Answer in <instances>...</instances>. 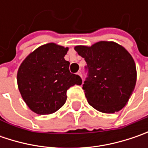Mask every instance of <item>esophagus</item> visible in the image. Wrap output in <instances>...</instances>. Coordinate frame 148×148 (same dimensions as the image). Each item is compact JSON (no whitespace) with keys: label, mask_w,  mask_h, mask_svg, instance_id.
<instances>
[{"label":"esophagus","mask_w":148,"mask_h":148,"mask_svg":"<svg viewBox=\"0 0 148 148\" xmlns=\"http://www.w3.org/2000/svg\"><path fill=\"white\" fill-rule=\"evenodd\" d=\"M77 74H78L80 77H82V72H81V71H78V72H77Z\"/></svg>","instance_id":"1"}]
</instances>
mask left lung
<instances>
[{"label":"left lung","instance_id":"1","mask_svg":"<svg viewBox=\"0 0 148 148\" xmlns=\"http://www.w3.org/2000/svg\"><path fill=\"white\" fill-rule=\"evenodd\" d=\"M75 50L87 64L82 89L89 104L106 114L122 110L136 85L137 71L132 56L119 44L106 41L91 47L77 46Z\"/></svg>","mask_w":148,"mask_h":148}]
</instances>
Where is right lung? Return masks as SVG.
<instances>
[{
    "instance_id": "add662e5",
    "label": "right lung",
    "mask_w": 148,
    "mask_h": 148,
    "mask_svg": "<svg viewBox=\"0 0 148 148\" xmlns=\"http://www.w3.org/2000/svg\"><path fill=\"white\" fill-rule=\"evenodd\" d=\"M68 48L47 43L38 48L21 63L17 73L18 87L29 109L38 114L58 110L66 100V91L82 85L80 76L69 71L64 59Z\"/></svg>"
}]
</instances>
